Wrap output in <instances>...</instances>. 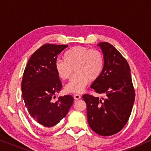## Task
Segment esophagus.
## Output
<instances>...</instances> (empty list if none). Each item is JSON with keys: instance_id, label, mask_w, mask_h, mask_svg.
I'll list each match as a JSON object with an SVG mask.
<instances>
[{"instance_id": "esophagus-1", "label": "esophagus", "mask_w": 151, "mask_h": 151, "mask_svg": "<svg viewBox=\"0 0 151 151\" xmlns=\"http://www.w3.org/2000/svg\"><path fill=\"white\" fill-rule=\"evenodd\" d=\"M81 95H79V94H74V99L75 100H78L79 99H81Z\"/></svg>"}]
</instances>
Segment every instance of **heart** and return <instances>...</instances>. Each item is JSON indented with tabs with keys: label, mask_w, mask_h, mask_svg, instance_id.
Here are the masks:
<instances>
[{
	"label": "heart",
	"mask_w": 151,
	"mask_h": 151,
	"mask_svg": "<svg viewBox=\"0 0 151 151\" xmlns=\"http://www.w3.org/2000/svg\"><path fill=\"white\" fill-rule=\"evenodd\" d=\"M64 59L56 60L55 68L58 77L62 80L69 79L74 70L76 74L65 86V91L70 93L83 92L89 80L93 81L99 78L104 65L101 52L81 45L68 50Z\"/></svg>",
	"instance_id": "obj_1"
}]
</instances>
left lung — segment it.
<instances>
[{
    "instance_id": "obj_1",
    "label": "left lung",
    "mask_w": 151,
    "mask_h": 151,
    "mask_svg": "<svg viewBox=\"0 0 151 151\" xmlns=\"http://www.w3.org/2000/svg\"><path fill=\"white\" fill-rule=\"evenodd\" d=\"M97 46L104 54L101 75L90 87L96 93L106 94L102 99L83 94L87 105L90 127L96 134L110 136L119 132L129 119L135 97L130 68L127 61L111 44L101 42Z\"/></svg>"
}]
</instances>
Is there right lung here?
<instances>
[{"mask_svg":"<svg viewBox=\"0 0 151 151\" xmlns=\"http://www.w3.org/2000/svg\"><path fill=\"white\" fill-rule=\"evenodd\" d=\"M68 46L44 44L31 56L23 72L21 90L25 107L29 115L45 127L59 123L73 104L71 95L59 96L57 101H52L62 88L55 61Z\"/></svg>","mask_w":151,"mask_h":151,"instance_id":"1","label":"right lung"}]
</instances>
